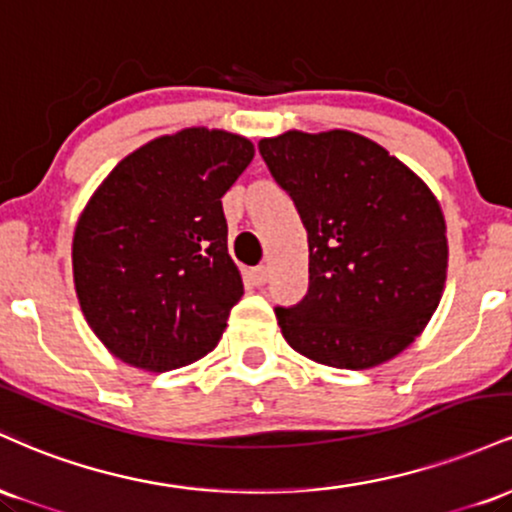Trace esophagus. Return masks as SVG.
<instances>
[{
    "instance_id": "1",
    "label": "esophagus",
    "mask_w": 512,
    "mask_h": 512,
    "mask_svg": "<svg viewBox=\"0 0 512 512\" xmlns=\"http://www.w3.org/2000/svg\"><path fill=\"white\" fill-rule=\"evenodd\" d=\"M252 281H255L257 286H264L269 281V267H264V264H260V267L252 269Z\"/></svg>"
}]
</instances>
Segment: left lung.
Returning <instances> with one entry per match:
<instances>
[{
  "label": "left lung",
  "mask_w": 512,
  "mask_h": 512,
  "mask_svg": "<svg viewBox=\"0 0 512 512\" xmlns=\"http://www.w3.org/2000/svg\"><path fill=\"white\" fill-rule=\"evenodd\" d=\"M308 231L310 289L276 308L289 346L322 366L366 370L426 330L448 279L436 195L383 146L349 129L260 139Z\"/></svg>",
  "instance_id": "left-lung-1"
}]
</instances>
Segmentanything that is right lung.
I'll return each mask as SVG.
<instances>
[{"label": "right lung", "instance_id": "add662e5", "mask_svg": "<svg viewBox=\"0 0 512 512\" xmlns=\"http://www.w3.org/2000/svg\"><path fill=\"white\" fill-rule=\"evenodd\" d=\"M255 156L250 139L187 127L122 158L79 214L74 289L115 358L163 373L207 356L243 296L221 197Z\"/></svg>", "mask_w": 512, "mask_h": 512}]
</instances>
